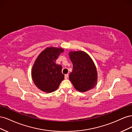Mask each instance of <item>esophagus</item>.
<instances>
[{
    "label": "esophagus",
    "mask_w": 132,
    "mask_h": 132,
    "mask_svg": "<svg viewBox=\"0 0 132 132\" xmlns=\"http://www.w3.org/2000/svg\"><path fill=\"white\" fill-rule=\"evenodd\" d=\"M68 77H69V75H68V74H65V77H64V78H65V79H68Z\"/></svg>",
    "instance_id": "esophagus-1"
}]
</instances>
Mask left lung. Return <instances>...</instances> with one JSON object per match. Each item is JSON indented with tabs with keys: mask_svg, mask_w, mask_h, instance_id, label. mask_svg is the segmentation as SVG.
<instances>
[{
	"mask_svg": "<svg viewBox=\"0 0 132 132\" xmlns=\"http://www.w3.org/2000/svg\"><path fill=\"white\" fill-rule=\"evenodd\" d=\"M69 55L73 63L69 78L74 88L81 93L93 89L97 84V72L93 59L81 51H70Z\"/></svg>",
	"mask_w": 132,
	"mask_h": 132,
	"instance_id": "left-lung-1",
	"label": "left lung"
}]
</instances>
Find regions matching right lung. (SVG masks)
<instances>
[{"instance_id":"1","label":"right lung","mask_w":132,"mask_h":132,"mask_svg":"<svg viewBox=\"0 0 132 132\" xmlns=\"http://www.w3.org/2000/svg\"><path fill=\"white\" fill-rule=\"evenodd\" d=\"M64 50L62 48L47 47L36 59L32 69V79L37 88L45 93L56 90L64 79L62 67L57 64L56 60Z\"/></svg>"}]
</instances>
